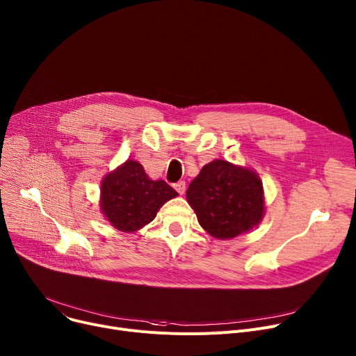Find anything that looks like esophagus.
Returning <instances> with one entry per match:
<instances>
[{
  "instance_id": "34e87169",
  "label": "esophagus",
  "mask_w": 356,
  "mask_h": 356,
  "mask_svg": "<svg viewBox=\"0 0 356 356\" xmlns=\"http://www.w3.org/2000/svg\"><path fill=\"white\" fill-rule=\"evenodd\" d=\"M173 187H175V191H176L179 195H183L184 191H186V183H184V181H177Z\"/></svg>"
}]
</instances>
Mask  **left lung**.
Segmentation results:
<instances>
[{
	"mask_svg": "<svg viewBox=\"0 0 356 356\" xmlns=\"http://www.w3.org/2000/svg\"><path fill=\"white\" fill-rule=\"evenodd\" d=\"M186 199L204 232L220 241L249 233L262 222L266 210L259 175L220 159L203 165L188 186Z\"/></svg>",
	"mask_w": 356,
	"mask_h": 356,
	"instance_id": "1",
	"label": "left lung"
}]
</instances>
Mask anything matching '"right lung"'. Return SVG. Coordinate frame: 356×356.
I'll return each mask as SVG.
<instances>
[{
  "mask_svg": "<svg viewBox=\"0 0 356 356\" xmlns=\"http://www.w3.org/2000/svg\"><path fill=\"white\" fill-rule=\"evenodd\" d=\"M179 193L164 180H152L136 160L108 172L100 184V210L110 225L134 233L149 225L160 207Z\"/></svg>",
  "mask_w": 356,
  "mask_h": 356,
  "instance_id": "1",
  "label": "right lung"
}]
</instances>
